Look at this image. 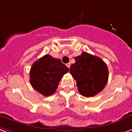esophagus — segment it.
I'll list each match as a JSON object with an SVG mask.
<instances>
[{"instance_id": "34e87169", "label": "esophagus", "mask_w": 132, "mask_h": 132, "mask_svg": "<svg viewBox=\"0 0 132 132\" xmlns=\"http://www.w3.org/2000/svg\"><path fill=\"white\" fill-rule=\"evenodd\" d=\"M66 66L69 68V69H70V67H71V63H66Z\"/></svg>"}]
</instances>
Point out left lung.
<instances>
[{"mask_svg": "<svg viewBox=\"0 0 132 132\" xmlns=\"http://www.w3.org/2000/svg\"><path fill=\"white\" fill-rule=\"evenodd\" d=\"M75 60L69 72L76 80L79 92L91 97L103 90L108 79L106 63L101 58L85 52L75 57Z\"/></svg>", "mask_w": 132, "mask_h": 132, "instance_id": "8db88e82", "label": "left lung"}]
</instances>
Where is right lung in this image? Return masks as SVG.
Wrapping results in <instances>:
<instances>
[{
  "label": "right lung",
  "mask_w": 132,
  "mask_h": 132,
  "mask_svg": "<svg viewBox=\"0 0 132 132\" xmlns=\"http://www.w3.org/2000/svg\"><path fill=\"white\" fill-rule=\"evenodd\" d=\"M69 71L60 59L49 54L34 63L30 71V82L33 88L45 96L53 94L64 74Z\"/></svg>",
  "instance_id": "1"
}]
</instances>
